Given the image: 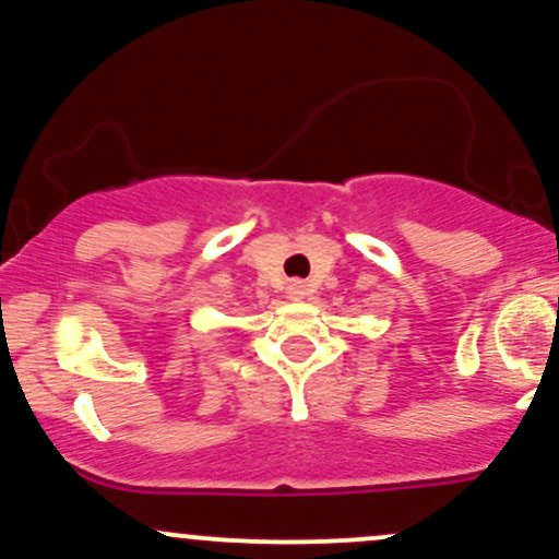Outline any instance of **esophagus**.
Masks as SVG:
<instances>
[{"instance_id": "esophagus-1", "label": "esophagus", "mask_w": 559, "mask_h": 559, "mask_svg": "<svg viewBox=\"0 0 559 559\" xmlns=\"http://www.w3.org/2000/svg\"><path fill=\"white\" fill-rule=\"evenodd\" d=\"M286 294H288V299H305V294H307V286H305V281H288V286H286Z\"/></svg>"}]
</instances>
